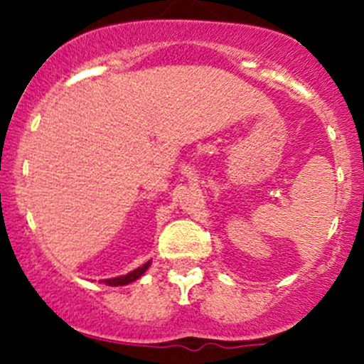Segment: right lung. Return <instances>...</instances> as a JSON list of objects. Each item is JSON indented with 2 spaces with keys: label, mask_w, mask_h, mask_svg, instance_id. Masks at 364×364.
I'll list each match as a JSON object with an SVG mask.
<instances>
[{
  "label": "right lung",
  "mask_w": 364,
  "mask_h": 364,
  "mask_svg": "<svg viewBox=\"0 0 364 364\" xmlns=\"http://www.w3.org/2000/svg\"><path fill=\"white\" fill-rule=\"evenodd\" d=\"M149 266H151V260H148L146 264H142V266L137 267V269L130 271L128 274H123V277H116V278H111V280H100V282H104L105 285H111V287H117V285H128V284H132V282L137 280V278H141Z\"/></svg>",
  "instance_id": "1"
}]
</instances>
